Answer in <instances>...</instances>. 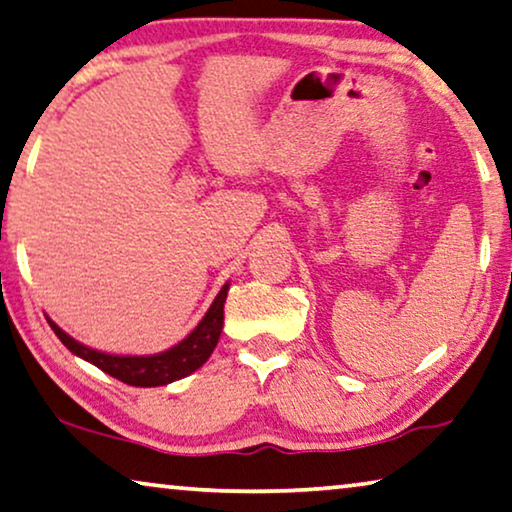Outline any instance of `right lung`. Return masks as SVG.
<instances>
[{"mask_svg": "<svg viewBox=\"0 0 512 512\" xmlns=\"http://www.w3.org/2000/svg\"><path fill=\"white\" fill-rule=\"evenodd\" d=\"M227 289H230V285L220 289L216 301H213L211 308L207 310V315H204L202 322L195 326V331L190 333L188 338H183L179 345L167 349V352H160L154 356H114L96 352V349L80 345L78 340L66 335L52 319H48V324L52 326L57 338L64 342L75 356L94 363L96 368L108 372L110 377L124 381L128 386H165L170 384V381H177L190 375V372H195L197 368H202L213 349H216L220 331H223V308L227 299Z\"/></svg>", "mask_w": 512, "mask_h": 512, "instance_id": "right-lung-1", "label": "right lung"}]
</instances>
